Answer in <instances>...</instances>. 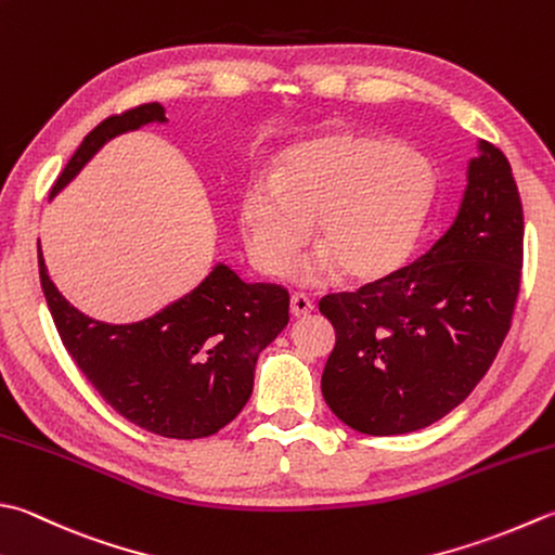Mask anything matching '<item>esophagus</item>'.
Returning a JSON list of instances; mask_svg holds the SVG:
<instances>
[{
	"instance_id": "esophagus-1",
	"label": "esophagus",
	"mask_w": 555,
	"mask_h": 555,
	"mask_svg": "<svg viewBox=\"0 0 555 555\" xmlns=\"http://www.w3.org/2000/svg\"><path fill=\"white\" fill-rule=\"evenodd\" d=\"M314 310V302L306 296V293H293L291 296V314L293 318H306L308 312Z\"/></svg>"
}]
</instances>
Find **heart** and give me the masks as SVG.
Masks as SVG:
<instances>
[{
	"instance_id": "b5f03b06",
	"label": "heart",
	"mask_w": 555,
	"mask_h": 555,
	"mask_svg": "<svg viewBox=\"0 0 555 555\" xmlns=\"http://www.w3.org/2000/svg\"><path fill=\"white\" fill-rule=\"evenodd\" d=\"M433 194L436 168L414 149L365 134L312 139L281 156L271 182L243 190L247 253L264 274H284L312 225L320 249L298 264V281L341 271L351 284H379L414 253Z\"/></svg>"
}]
</instances>
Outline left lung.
I'll list each match as a JSON object with an SVG mask.
<instances>
[{"label":"left lung","mask_w":555,"mask_h":555,"mask_svg":"<svg viewBox=\"0 0 555 555\" xmlns=\"http://www.w3.org/2000/svg\"><path fill=\"white\" fill-rule=\"evenodd\" d=\"M479 151L457 216L426 255L379 284L320 300L336 332L322 397L365 436H399L448 416L509 332L522 276V202L503 151L488 141Z\"/></svg>","instance_id":"left-lung-1"}]
</instances>
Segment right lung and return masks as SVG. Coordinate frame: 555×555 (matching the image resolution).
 Listing matches in <instances>:
<instances>
[{
    "mask_svg": "<svg viewBox=\"0 0 555 555\" xmlns=\"http://www.w3.org/2000/svg\"><path fill=\"white\" fill-rule=\"evenodd\" d=\"M149 122H166L160 103L103 119L74 151L50 197L105 141ZM38 269L54 327L79 371L119 416L163 438H209L228 426L253 395L259 353L288 324L284 286L245 284L225 264L134 324H105L69 306L48 276L40 245Z\"/></svg>",
    "mask_w": 555,
    "mask_h": 555,
    "instance_id": "1",
    "label": "right lung"
}]
</instances>
